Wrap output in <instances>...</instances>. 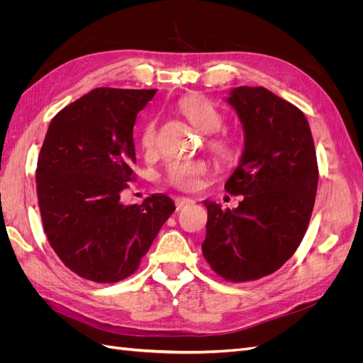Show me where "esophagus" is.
<instances>
[{
    "label": "esophagus",
    "instance_id": "1",
    "mask_svg": "<svg viewBox=\"0 0 363 363\" xmlns=\"http://www.w3.org/2000/svg\"><path fill=\"white\" fill-rule=\"evenodd\" d=\"M195 200L192 199H186V196H180V199L175 200V206H177V208H182L183 206H188V204H194Z\"/></svg>",
    "mask_w": 363,
    "mask_h": 363
}]
</instances>
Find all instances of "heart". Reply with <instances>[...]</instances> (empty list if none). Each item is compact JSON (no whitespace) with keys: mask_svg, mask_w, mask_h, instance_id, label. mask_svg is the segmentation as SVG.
Here are the masks:
<instances>
[{"mask_svg":"<svg viewBox=\"0 0 363 363\" xmlns=\"http://www.w3.org/2000/svg\"><path fill=\"white\" fill-rule=\"evenodd\" d=\"M179 111L203 133H212L207 139V147L219 162L232 163L238 157L236 140L230 135L218 131L224 123L223 112L208 98L200 94L186 95L179 101ZM140 145L147 155L156 151L157 131L155 123H148L142 130ZM207 172L208 164L204 160H174L164 169L163 180L177 189L195 191Z\"/></svg>","mask_w":363,"mask_h":363,"instance_id":"heart-1","label":"heart"}]
</instances>
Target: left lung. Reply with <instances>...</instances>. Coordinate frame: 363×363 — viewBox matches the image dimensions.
Segmentation results:
<instances>
[{"label":"left lung","instance_id":"left-lung-1","mask_svg":"<svg viewBox=\"0 0 363 363\" xmlns=\"http://www.w3.org/2000/svg\"><path fill=\"white\" fill-rule=\"evenodd\" d=\"M244 127V152L225 183L244 195L233 211L207 207L203 255L227 281L269 276L298 248L311 221L318 163L311 127L298 107L265 87L239 86L230 92Z\"/></svg>","mask_w":363,"mask_h":363}]
</instances>
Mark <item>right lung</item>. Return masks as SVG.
I'll list each match as a JSON object with an SVG mask.
<instances>
[{
	"label": "right lung",
	"mask_w": 363,
	"mask_h": 363,
	"mask_svg": "<svg viewBox=\"0 0 363 363\" xmlns=\"http://www.w3.org/2000/svg\"><path fill=\"white\" fill-rule=\"evenodd\" d=\"M156 89L96 87L54 116L36 189L51 248L77 276L116 283L131 276L175 211L163 194L121 201L136 163L133 127Z\"/></svg>",
	"instance_id": "right-lung-1"
}]
</instances>
